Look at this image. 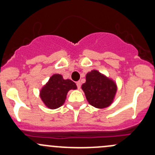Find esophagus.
Here are the masks:
<instances>
[{
  "label": "esophagus",
  "mask_w": 155,
  "mask_h": 155,
  "mask_svg": "<svg viewBox=\"0 0 155 155\" xmlns=\"http://www.w3.org/2000/svg\"><path fill=\"white\" fill-rule=\"evenodd\" d=\"M76 85H77L78 89H80V87H81V82H80V81H78V82H76Z\"/></svg>",
  "instance_id": "1"
}]
</instances>
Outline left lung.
Segmentation results:
<instances>
[{
    "mask_svg": "<svg viewBox=\"0 0 155 155\" xmlns=\"http://www.w3.org/2000/svg\"><path fill=\"white\" fill-rule=\"evenodd\" d=\"M89 104L93 107L104 109L113 101L117 87L115 82L97 70H92L86 75V82L82 85Z\"/></svg>",
    "mask_w": 155,
    "mask_h": 155,
    "instance_id": "obj_1",
    "label": "left lung"
}]
</instances>
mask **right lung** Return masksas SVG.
Here are the masks:
<instances>
[{
	"mask_svg": "<svg viewBox=\"0 0 155 155\" xmlns=\"http://www.w3.org/2000/svg\"><path fill=\"white\" fill-rule=\"evenodd\" d=\"M76 88L74 82L64 79L60 74H54L40 91V97L49 109H57L64 104L69 91Z\"/></svg>",
	"mask_w": 155,
	"mask_h": 155,
	"instance_id": "add662e5",
	"label": "right lung"
}]
</instances>
